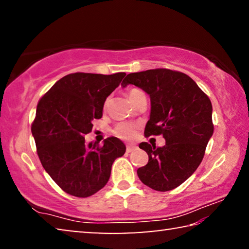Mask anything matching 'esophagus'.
<instances>
[{"label":"esophagus","instance_id":"obj_1","mask_svg":"<svg viewBox=\"0 0 249 249\" xmlns=\"http://www.w3.org/2000/svg\"><path fill=\"white\" fill-rule=\"evenodd\" d=\"M136 148H137V147L135 145H127V146H126V151H127V153H132V151L135 150Z\"/></svg>","mask_w":249,"mask_h":249}]
</instances>
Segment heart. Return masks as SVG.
Listing matches in <instances>:
<instances>
[{
    "label": "heart",
    "instance_id": "obj_1",
    "mask_svg": "<svg viewBox=\"0 0 249 249\" xmlns=\"http://www.w3.org/2000/svg\"><path fill=\"white\" fill-rule=\"evenodd\" d=\"M141 93H142V92L140 91V90H137V89L130 90L129 93H128L130 101L133 102L135 98H136V96L138 94H141ZM107 102H108V100L107 101V103H105V104H107ZM137 128H138V125L136 123H130V122H123V123H120V124L116 125V127L114 128V134L116 135L117 137L122 138V140H132V138L134 137V135L136 134Z\"/></svg>",
    "mask_w": 249,
    "mask_h": 249
}]
</instances>
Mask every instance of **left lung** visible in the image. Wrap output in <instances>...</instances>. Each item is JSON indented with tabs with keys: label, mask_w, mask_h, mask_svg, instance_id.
I'll list each match as a JSON object with an SVG mask.
<instances>
[{
	"label": "left lung",
	"mask_w": 249,
	"mask_h": 249,
	"mask_svg": "<svg viewBox=\"0 0 249 249\" xmlns=\"http://www.w3.org/2000/svg\"><path fill=\"white\" fill-rule=\"evenodd\" d=\"M141 88L150 98L145 135H162L166 145L156 148L141 142L148 163L138 168V178L156 191H169L183 183L203 159L213 135L212 103L197 84L182 72L153 69L127 74L122 87Z\"/></svg>",
	"instance_id": "obj_1"
}]
</instances>
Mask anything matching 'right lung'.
Returning <instances> with one entry per match:
<instances>
[{"instance_id": "1", "label": "right lung", "mask_w": 249, "mask_h": 249, "mask_svg": "<svg viewBox=\"0 0 249 249\" xmlns=\"http://www.w3.org/2000/svg\"><path fill=\"white\" fill-rule=\"evenodd\" d=\"M126 75L77 72L53 84L37 105L32 134L46 172L65 192L87 197L107 183L114 160L125 154L126 146L116 137L103 146L84 135L92 121L102 117L103 105Z\"/></svg>"}]
</instances>
